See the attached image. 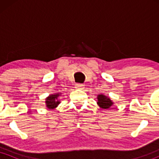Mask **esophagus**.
<instances>
[{"instance_id": "obj_1", "label": "esophagus", "mask_w": 159, "mask_h": 159, "mask_svg": "<svg viewBox=\"0 0 159 159\" xmlns=\"http://www.w3.org/2000/svg\"><path fill=\"white\" fill-rule=\"evenodd\" d=\"M84 84H75V89H76L82 90V89H84Z\"/></svg>"}]
</instances>
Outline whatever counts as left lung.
Wrapping results in <instances>:
<instances>
[{
	"label": "left lung",
	"mask_w": 159,
	"mask_h": 159,
	"mask_svg": "<svg viewBox=\"0 0 159 159\" xmlns=\"http://www.w3.org/2000/svg\"><path fill=\"white\" fill-rule=\"evenodd\" d=\"M97 99L98 105L103 109H109L111 107L114 105V102L111 100L110 98L103 94H98Z\"/></svg>",
	"instance_id": "obj_1"
}]
</instances>
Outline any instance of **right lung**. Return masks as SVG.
I'll return each mask as SVG.
<instances>
[{"mask_svg":"<svg viewBox=\"0 0 159 159\" xmlns=\"http://www.w3.org/2000/svg\"><path fill=\"white\" fill-rule=\"evenodd\" d=\"M61 93H55V94H50L48 97L45 98V105L48 109H54L58 106L61 103L58 98L60 97Z\"/></svg>","mask_w":159,"mask_h":159,"instance_id":"obj_1","label":"right lung"}]
</instances>
